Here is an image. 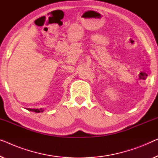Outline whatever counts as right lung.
I'll use <instances>...</instances> for the list:
<instances>
[{"label": "right lung", "mask_w": 158, "mask_h": 158, "mask_svg": "<svg viewBox=\"0 0 158 158\" xmlns=\"http://www.w3.org/2000/svg\"><path fill=\"white\" fill-rule=\"evenodd\" d=\"M28 110H30V111H33L35 113H40V112H43L44 110L42 109H27Z\"/></svg>", "instance_id": "add662e5"}]
</instances>
